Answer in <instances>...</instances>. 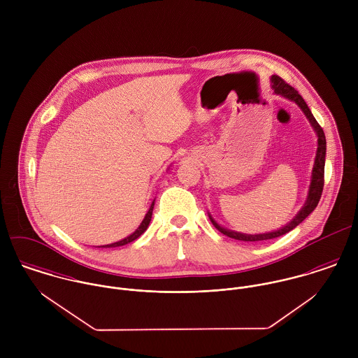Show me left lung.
I'll return each instance as SVG.
<instances>
[{
  "instance_id": "left-lung-1",
  "label": "left lung",
  "mask_w": 358,
  "mask_h": 358,
  "mask_svg": "<svg viewBox=\"0 0 358 358\" xmlns=\"http://www.w3.org/2000/svg\"><path fill=\"white\" fill-rule=\"evenodd\" d=\"M271 83H273V90L277 95H281L289 101H294L296 103L303 113L306 114L310 124L313 125L314 131L317 132L318 136V148H317V154H315V161H314V166H313V173H311V183H310V189H308V196H307L306 204L303 205V208L299 210V213L282 229L277 230V231H271V233H264V234H243V233H236V231H230L222 226H219L212 216L210 222L224 236L238 240V241H264V240H273L277 238L280 236L287 234L288 231H291L292 229H295L299 223H302L307 216L315 209V206L318 204L321 194H322V189H324V166H325V152H327V142H325V135L322 128L320 127V124L317 122V120L314 118V115L311 114L310 108L307 107L306 102L303 101V98L299 95V92L291 87L289 84H287L281 77L278 76H273L271 77Z\"/></svg>"
}]
</instances>
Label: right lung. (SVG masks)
<instances>
[{"instance_id":"1","label":"right lung","mask_w":358,"mask_h":358,"mask_svg":"<svg viewBox=\"0 0 358 358\" xmlns=\"http://www.w3.org/2000/svg\"><path fill=\"white\" fill-rule=\"evenodd\" d=\"M153 208L154 203H152V206L149 208V212L146 213V216H145V219H143V222L141 223V226L136 229V231L135 233H132L129 237H127V238H124V240H121V241H118V243H114V244H110V245H103V248L106 247V248H114V247H121V245H125V244H129V243H132V241H135L136 238H139L145 231H146V229L149 227V223H150V220H152V215H153Z\"/></svg>"}]
</instances>
